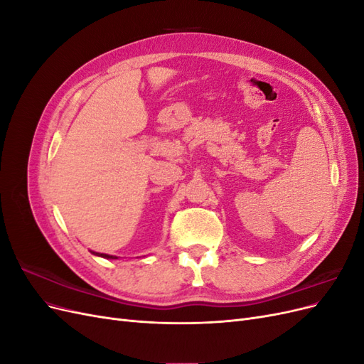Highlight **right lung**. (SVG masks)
<instances>
[{"label":"right lung","mask_w":364,"mask_h":364,"mask_svg":"<svg viewBox=\"0 0 364 364\" xmlns=\"http://www.w3.org/2000/svg\"><path fill=\"white\" fill-rule=\"evenodd\" d=\"M94 255H98V257H103V258H117V257H112V255H106V253H97V252H92Z\"/></svg>","instance_id":"1"}]
</instances>
